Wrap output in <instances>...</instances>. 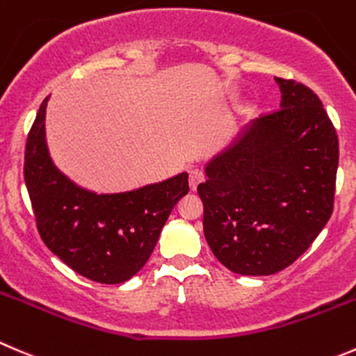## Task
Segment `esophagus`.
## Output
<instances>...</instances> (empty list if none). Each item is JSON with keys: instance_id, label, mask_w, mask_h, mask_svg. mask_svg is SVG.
<instances>
[{"instance_id": "esophagus-1", "label": "esophagus", "mask_w": 356, "mask_h": 356, "mask_svg": "<svg viewBox=\"0 0 356 356\" xmlns=\"http://www.w3.org/2000/svg\"><path fill=\"white\" fill-rule=\"evenodd\" d=\"M203 181H205V177H203V174L200 170L189 172V189H191V191H196L198 184H202Z\"/></svg>"}]
</instances>
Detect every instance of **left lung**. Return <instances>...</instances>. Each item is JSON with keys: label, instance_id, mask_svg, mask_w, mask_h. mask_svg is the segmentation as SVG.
Segmentation results:
<instances>
[{"label": "left lung", "instance_id": "8db88e82", "mask_svg": "<svg viewBox=\"0 0 356 356\" xmlns=\"http://www.w3.org/2000/svg\"><path fill=\"white\" fill-rule=\"evenodd\" d=\"M280 109L254 120L205 163L203 233L229 271L268 277L308 250L332 216L339 143L322 101L275 78Z\"/></svg>", "mask_w": 356, "mask_h": 356}]
</instances>
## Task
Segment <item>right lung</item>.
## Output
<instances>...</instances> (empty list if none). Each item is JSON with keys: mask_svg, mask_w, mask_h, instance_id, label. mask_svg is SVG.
Returning <instances> with one entry per match:
<instances>
[{"mask_svg": "<svg viewBox=\"0 0 356 356\" xmlns=\"http://www.w3.org/2000/svg\"><path fill=\"white\" fill-rule=\"evenodd\" d=\"M47 97L26 144L24 179L44 245L81 277L123 284L143 270L172 209L188 195V172L122 193L76 184L50 156Z\"/></svg>", "mask_w": 356, "mask_h": 356, "instance_id": "obj_1", "label": "right lung"}]
</instances>
